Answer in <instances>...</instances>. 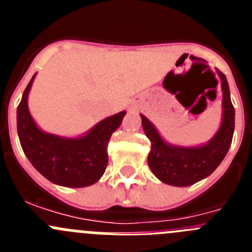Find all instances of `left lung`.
<instances>
[{"label": "left lung", "instance_id": "obj_1", "mask_svg": "<svg viewBox=\"0 0 252 252\" xmlns=\"http://www.w3.org/2000/svg\"><path fill=\"white\" fill-rule=\"evenodd\" d=\"M222 87L221 126L207 144L194 148L170 145L162 140L153 124L141 115L142 128L151 142L148 164L154 175L162 183L174 187H188L211 175L221 164L232 142L235 130V108L230 97L226 75L217 70Z\"/></svg>", "mask_w": 252, "mask_h": 252}]
</instances>
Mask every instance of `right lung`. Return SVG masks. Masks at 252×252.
Segmentation results:
<instances>
[{
    "label": "right lung",
    "mask_w": 252,
    "mask_h": 252,
    "mask_svg": "<svg viewBox=\"0 0 252 252\" xmlns=\"http://www.w3.org/2000/svg\"><path fill=\"white\" fill-rule=\"evenodd\" d=\"M35 75L24 91L17 107V133L21 148L34 168L51 183L82 188L98 182L108 164L107 145L121 125L126 111L107 117L81 137H62L36 126L28 107Z\"/></svg>",
    "instance_id": "right-lung-1"
}]
</instances>
